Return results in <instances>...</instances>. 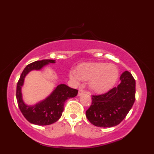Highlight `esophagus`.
Returning a JSON list of instances; mask_svg holds the SVG:
<instances>
[{
	"label": "esophagus",
	"instance_id": "obj_1",
	"mask_svg": "<svg viewBox=\"0 0 154 154\" xmlns=\"http://www.w3.org/2000/svg\"><path fill=\"white\" fill-rule=\"evenodd\" d=\"M84 94V91L83 90H79V92H78V96H82V94Z\"/></svg>",
	"mask_w": 154,
	"mask_h": 154
}]
</instances>
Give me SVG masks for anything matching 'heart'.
<instances>
[{
    "instance_id": "1",
    "label": "heart",
    "mask_w": 154,
    "mask_h": 154,
    "mask_svg": "<svg viewBox=\"0 0 154 154\" xmlns=\"http://www.w3.org/2000/svg\"><path fill=\"white\" fill-rule=\"evenodd\" d=\"M119 71L113 64L106 63H86L81 64L75 71L70 72V78L75 83L80 80L89 81L88 85L94 92L103 93L113 86L118 80Z\"/></svg>"
}]
</instances>
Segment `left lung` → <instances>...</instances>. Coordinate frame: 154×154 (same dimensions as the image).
<instances>
[{
    "instance_id": "obj_1",
    "label": "left lung",
    "mask_w": 154,
    "mask_h": 154,
    "mask_svg": "<svg viewBox=\"0 0 154 154\" xmlns=\"http://www.w3.org/2000/svg\"><path fill=\"white\" fill-rule=\"evenodd\" d=\"M119 79L121 82L118 87L92 96V105L85 112L91 124L103 128L117 126L131 109L135 100V80L127 71Z\"/></svg>"
}]
</instances>
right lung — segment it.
Masks as SVG:
<instances>
[{
	"instance_id": "add662e5",
	"label": "right lung",
	"mask_w": 154,
	"mask_h": 154,
	"mask_svg": "<svg viewBox=\"0 0 154 154\" xmlns=\"http://www.w3.org/2000/svg\"><path fill=\"white\" fill-rule=\"evenodd\" d=\"M55 62L54 60H42L29 64L24 69L17 82L16 98L18 106L24 118L31 124L39 126L54 124L60 118L64 111L65 101L77 95V90L65 84H60L50 95L35 105L28 106L23 101L22 87L26 75L32 70H41L48 64Z\"/></svg>"
}]
</instances>
